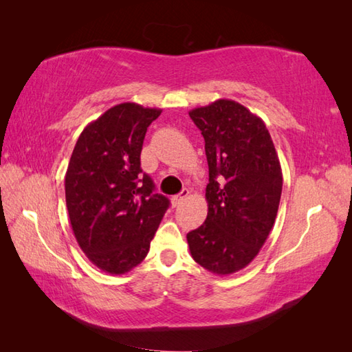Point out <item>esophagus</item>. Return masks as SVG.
Masks as SVG:
<instances>
[{
	"label": "esophagus",
	"instance_id": "esophagus-1",
	"mask_svg": "<svg viewBox=\"0 0 352 352\" xmlns=\"http://www.w3.org/2000/svg\"><path fill=\"white\" fill-rule=\"evenodd\" d=\"M188 195H189V190H188V189H183L180 193H178V195H174V197L170 198L172 204H174V206H178V204H180L182 201H183L186 197H188Z\"/></svg>",
	"mask_w": 352,
	"mask_h": 352
}]
</instances>
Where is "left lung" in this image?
I'll return each instance as SVG.
<instances>
[{"mask_svg":"<svg viewBox=\"0 0 352 352\" xmlns=\"http://www.w3.org/2000/svg\"><path fill=\"white\" fill-rule=\"evenodd\" d=\"M189 116L203 134L208 163L204 223L188 233L193 260L228 275L248 266L271 233L283 174L265 122L233 100L197 107Z\"/></svg>","mask_w":352,"mask_h":352,"instance_id":"1","label":"left lung"}]
</instances>
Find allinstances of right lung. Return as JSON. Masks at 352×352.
Masks as SVG:
<instances>
[{
  "label": "right lung",
  "instance_id": "obj_1",
  "mask_svg": "<svg viewBox=\"0 0 352 352\" xmlns=\"http://www.w3.org/2000/svg\"><path fill=\"white\" fill-rule=\"evenodd\" d=\"M160 109L122 102L81 131L65 175L71 227L87 258L111 275L146 257L169 199L140 168L146 129Z\"/></svg>",
  "mask_w": 352,
  "mask_h": 352
}]
</instances>
